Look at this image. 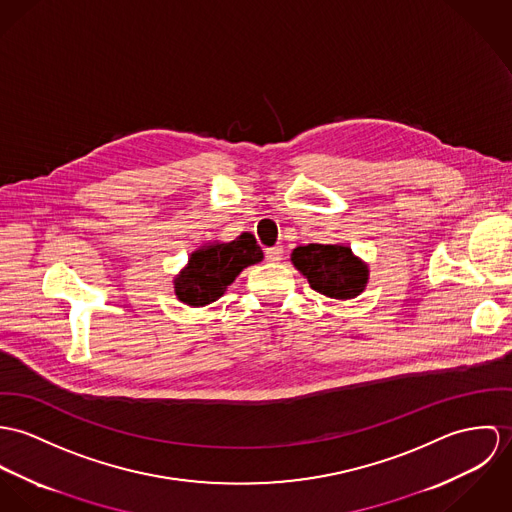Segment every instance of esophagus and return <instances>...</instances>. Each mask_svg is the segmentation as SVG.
Returning a JSON list of instances; mask_svg holds the SVG:
<instances>
[{
    "instance_id": "34e87169",
    "label": "esophagus",
    "mask_w": 512,
    "mask_h": 512,
    "mask_svg": "<svg viewBox=\"0 0 512 512\" xmlns=\"http://www.w3.org/2000/svg\"><path fill=\"white\" fill-rule=\"evenodd\" d=\"M283 253V245H275V247H269V249L265 251V257H267V261L277 263V261L283 259Z\"/></svg>"
}]
</instances>
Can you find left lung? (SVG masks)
Returning <instances> with one entry per match:
<instances>
[{
	"label": "left lung",
	"instance_id": "obj_1",
	"mask_svg": "<svg viewBox=\"0 0 512 512\" xmlns=\"http://www.w3.org/2000/svg\"><path fill=\"white\" fill-rule=\"evenodd\" d=\"M290 261L316 292L336 300L359 296L369 281L367 263L345 245H300L292 251Z\"/></svg>",
	"mask_w": 512,
	"mask_h": 512
}]
</instances>
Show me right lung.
Instances as JSON below:
<instances>
[{"instance_id":"obj_1","label":"right lung","mask_w":512,"mask_h":512,"mask_svg":"<svg viewBox=\"0 0 512 512\" xmlns=\"http://www.w3.org/2000/svg\"><path fill=\"white\" fill-rule=\"evenodd\" d=\"M259 261H263V251L247 231L229 243L202 245L174 279V294L180 302L194 308L212 304L245 267Z\"/></svg>"}]
</instances>
